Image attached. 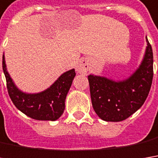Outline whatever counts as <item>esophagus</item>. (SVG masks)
Returning a JSON list of instances; mask_svg holds the SVG:
<instances>
[{"label":"esophagus","instance_id":"1","mask_svg":"<svg viewBox=\"0 0 158 158\" xmlns=\"http://www.w3.org/2000/svg\"><path fill=\"white\" fill-rule=\"evenodd\" d=\"M76 70L80 74H86L88 70V61L86 60H80V62L78 64V66L76 68Z\"/></svg>","mask_w":158,"mask_h":158}]
</instances>
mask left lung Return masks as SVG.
<instances>
[{"label":"left lung","instance_id":"8db88e82","mask_svg":"<svg viewBox=\"0 0 158 158\" xmlns=\"http://www.w3.org/2000/svg\"><path fill=\"white\" fill-rule=\"evenodd\" d=\"M143 60L128 79L114 81L106 77L89 75L92 106L102 120L121 122L142 106L153 79V52L148 40Z\"/></svg>","mask_w":158,"mask_h":158}]
</instances>
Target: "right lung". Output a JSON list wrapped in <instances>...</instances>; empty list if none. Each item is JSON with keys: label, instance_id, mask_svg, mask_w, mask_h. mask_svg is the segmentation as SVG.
<instances>
[{"label": "right lung", "instance_id": "obj_1", "mask_svg": "<svg viewBox=\"0 0 158 158\" xmlns=\"http://www.w3.org/2000/svg\"><path fill=\"white\" fill-rule=\"evenodd\" d=\"M2 70L9 96L19 111L38 121H55L61 116L65 109L66 96L76 76L74 69L64 72L50 88L36 94L24 93L16 87L7 71L4 55L2 56Z\"/></svg>", "mask_w": 158, "mask_h": 158}]
</instances>
